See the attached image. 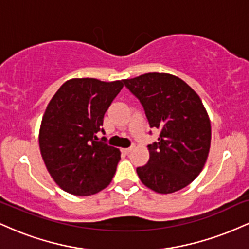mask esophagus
I'll use <instances>...</instances> for the list:
<instances>
[{"mask_svg":"<svg viewBox=\"0 0 249 249\" xmlns=\"http://www.w3.org/2000/svg\"><path fill=\"white\" fill-rule=\"evenodd\" d=\"M132 148L133 147H127V148H122V152L123 153H125V154H128L131 152V151H132Z\"/></svg>","mask_w":249,"mask_h":249,"instance_id":"34e87169","label":"esophagus"}]
</instances>
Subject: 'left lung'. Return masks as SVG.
Returning a JSON list of instances; mask_svg holds the SVG:
<instances>
[{
    "label": "left lung",
    "instance_id": "left-lung-1",
    "mask_svg": "<svg viewBox=\"0 0 249 249\" xmlns=\"http://www.w3.org/2000/svg\"><path fill=\"white\" fill-rule=\"evenodd\" d=\"M124 84L142 103L150 126L160 130L158 142L147 146V164L137 167L139 179L161 194L186 187L202 171L211 147V122L198 93L170 73H145Z\"/></svg>",
    "mask_w": 249,
    "mask_h": 249
}]
</instances>
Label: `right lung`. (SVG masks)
<instances>
[{
  "instance_id": "right-lung-1",
  "label": "right lung",
  "mask_w": 249,
  "mask_h": 249,
  "mask_svg": "<svg viewBox=\"0 0 249 249\" xmlns=\"http://www.w3.org/2000/svg\"><path fill=\"white\" fill-rule=\"evenodd\" d=\"M124 81L69 79L48 104L39 128V150L47 170L65 192L91 196L112 180L121 151L103 137V121Z\"/></svg>"
}]
</instances>
